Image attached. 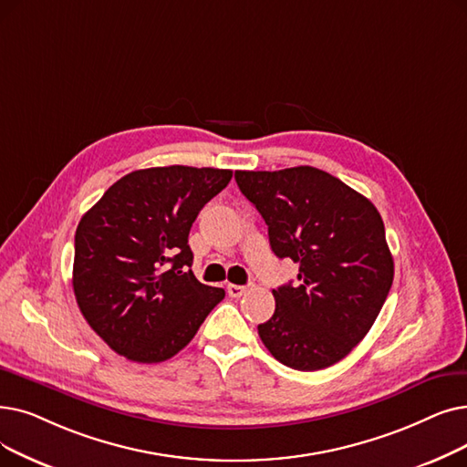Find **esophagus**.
<instances>
[{"mask_svg":"<svg viewBox=\"0 0 467 467\" xmlns=\"http://www.w3.org/2000/svg\"><path fill=\"white\" fill-rule=\"evenodd\" d=\"M246 286H238V284H229L227 286V294L231 296V297H242L246 294Z\"/></svg>","mask_w":467,"mask_h":467,"instance_id":"obj_1","label":"esophagus"}]
</instances>
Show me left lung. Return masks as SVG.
<instances>
[{"label": "left lung", "instance_id": "left-lung-1", "mask_svg": "<svg viewBox=\"0 0 467 467\" xmlns=\"http://www.w3.org/2000/svg\"><path fill=\"white\" fill-rule=\"evenodd\" d=\"M236 185L269 227L276 257L299 265L273 290L275 315L257 327L271 355L294 370L328 368L368 334L393 284L379 212L337 177L297 166L236 171Z\"/></svg>", "mask_w": 467, "mask_h": 467}]
</instances>
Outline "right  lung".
I'll return each instance as SVG.
<instances>
[{"mask_svg":"<svg viewBox=\"0 0 467 467\" xmlns=\"http://www.w3.org/2000/svg\"><path fill=\"white\" fill-rule=\"evenodd\" d=\"M231 170H137L78 223L72 286L89 327L118 355L161 362L198 332L225 290L191 271L196 215L229 185Z\"/></svg>","mask_w":467,"mask_h":467,"instance_id":"add662e5","label":"right lung"}]
</instances>
